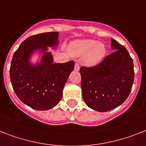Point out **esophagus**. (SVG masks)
<instances>
[{"instance_id":"1","label":"esophagus","mask_w":146,"mask_h":146,"mask_svg":"<svg viewBox=\"0 0 146 146\" xmlns=\"http://www.w3.org/2000/svg\"><path fill=\"white\" fill-rule=\"evenodd\" d=\"M79 69H80V66H79V65H78V63H76V64L74 65V71H76V72H78V71H79Z\"/></svg>"}]
</instances>
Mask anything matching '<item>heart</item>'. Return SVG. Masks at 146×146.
<instances>
[{
	"label": "heart",
	"mask_w": 146,
	"mask_h": 146,
	"mask_svg": "<svg viewBox=\"0 0 146 146\" xmlns=\"http://www.w3.org/2000/svg\"><path fill=\"white\" fill-rule=\"evenodd\" d=\"M68 52L73 56H84V61L89 66L99 64L107 54V47L103 42H98L95 39L83 38L72 42L68 48Z\"/></svg>",
	"instance_id": "heart-1"
}]
</instances>
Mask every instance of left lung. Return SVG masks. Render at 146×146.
<instances>
[{
  "label": "left lung",
  "mask_w": 146,
  "mask_h": 146,
  "mask_svg": "<svg viewBox=\"0 0 146 146\" xmlns=\"http://www.w3.org/2000/svg\"><path fill=\"white\" fill-rule=\"evenodd\" d=\"M114 50L98 66H82L81 89L86 105L98 112H107L127 99L134 79L133 60L123 45L111 38Z\"/></svg>",
  "instance_id": "8db88e82"
}]
</instances>
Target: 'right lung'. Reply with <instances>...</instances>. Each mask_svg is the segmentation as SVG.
<instances>
[{
    "instance_id": "right-lung-1",
    "label": "right lung",
    "mask_w": 146,
    "mask_h": 146,
    "mask_svg": "<svg viewBox=\"0 0 146 146\" xmlns=\"http://www.w3.org/2000/svg\"><path fill=\"white\" fill-rule=\"evenodd\" d=\"M59 32L44 33L26 38L14 53L9 75L13 90L23 103L36 110L54 108L62 99V90L74 61L54 63L48 48L56 49ZM38 57L33 62V56Z\"/></svg>"
}]
</instances>
